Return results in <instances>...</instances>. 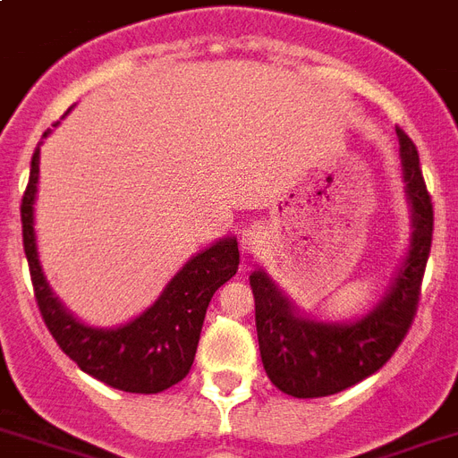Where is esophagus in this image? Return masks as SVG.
<instances>
[{
	"label": "esophagus",
	"mask_w": 458,
	"mask_h": 458,
	"mask_svg": "<svg viewBox=\"0 0 458 458\" xmlns=\"http://www.w3.org/2000/svg\"><path fill=\"white\" fill-rule=\"evenodd\" d=\"M267 245H269V233L259 225L245 226L241 232V250L248 252V255H259Z\"/></svg>",
	"instance_id": "34e87169"
}]
</instances>
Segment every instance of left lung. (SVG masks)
Instances as JSON below:
<instances>
[{
	"label": "left lung",
	"instance_id": "obj_1",
	"mask_svg": "<svg viewBox=\"0 0 458 458\" xmlns=\"http://www.w3.org/2000/svg\"><path fill=\"white\" fill-rule=\"evenodd\" d=\"M410 203V248L391 288L356 320H318L294 306L267 271L250 274L255 325L267 377L294 398H323L353 386L386 365L410 330L433 241V203L414 142L395 128Z\"/></svg>",
	"mask_w": 458,
	"mask_h": 458
}]
</instances>
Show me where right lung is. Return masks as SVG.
<instances>
[{
  "label": "right lung",
  "instance_id": "obj_1",
  "mask_svg": "<svg viewBox=\"0 0 458 458\" xmlns=\"http://www.w3.org/2000/svg\"><path fill=\"white\" fill-rule=\"evenodd\" d=\"M74 107V105H72ZM67 109L65 116L70 114ZM63 116V119H65ZM58 126V123H55ZM51 133L47 131L44 138ZM41 145V142H39ZM39 145L30 164V182L21 206L22 248L30 264L41 318L63 353L86 374L126 393H161L191 369L206 309L215 290L238 271V241L225 236L196 252L158 294V300L119 327H93L67 311L48 285L37 250L34 201L39 184Z\"/></svg>",
  "mask_w": 458,
  "mask_h": 458
}]
</instances>
